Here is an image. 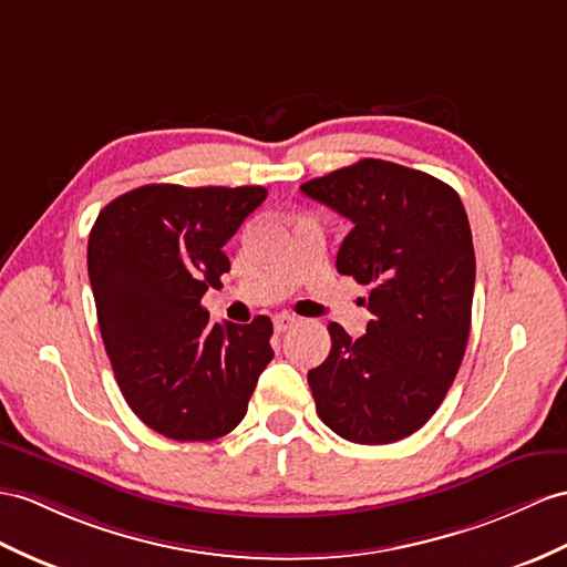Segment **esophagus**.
Returning a JSON list of instances; mask_svg holds the SVG:
<instances>
[{
  "instance_id": "34e87169",
  "label": "esophagus",
  "mask_w": 567,
  "mask_h": 567,
  "mask_svg": "<svg viewBox=\"0 0 567 567\" xmlns=\"http://www.w3.org/2000/svg\"><path fill=\"white\" fill-rule=\"evenodd\" d=\"M296 324H298V320L293 315H276L274 317V327L279 334H284V331H288V329H293Z\"/></svg>"
}]
</instances>
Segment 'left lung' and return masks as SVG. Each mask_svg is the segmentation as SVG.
Here are the masks:
<instances>
[{
  "instance_id": "left-lung-1",
  "label": "left lung",
  "mask_w": 567,
  "mask_h": 567,
  "mask_svg": "<svg viewBox=\"0 0 567 567\" xmlns=\"http://www.w3.org/2000/svg\"><path fill=\"white\" fill-rule=\"evenodd\" d=\"M353 228L337 271L370 286L372 320L308 372L315 409L343 440L388 445L427 423L454 382L472 327L476 257L457 192L399 163L363 158L300 185Z\"/></svg>"
}]
</instances>
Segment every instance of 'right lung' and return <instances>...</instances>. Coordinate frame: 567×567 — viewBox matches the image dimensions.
Returning <instances> with one entry per match:
<instances>
[{
  "mask_svg": "<svg viewBox=\"0 0 567 567\" xmlns=\"http://www.w3.org/2000/svg\"><path fill=\"white\" fill-rule=\"evenodd\" d=\"M265 187L144 185L95 218L89 279L124 402L185 443L230 433L269 365L271 320L209 324L202 296L230 271L224 245Z\"/></svg>",
  "mask_w": 567,
  "mask_h": 567,
  "instance_id": "add662e5",
  "label": "right lung"
}]
</instances>
